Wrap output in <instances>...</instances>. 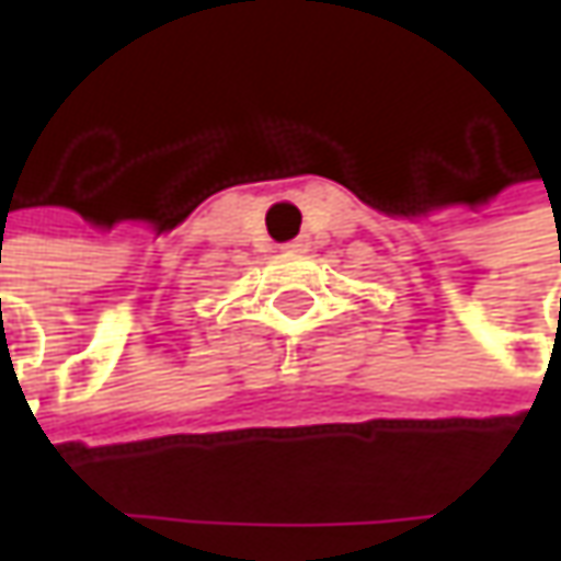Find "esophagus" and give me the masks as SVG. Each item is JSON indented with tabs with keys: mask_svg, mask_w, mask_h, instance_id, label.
Here are the masks:
<instances>
[{
	"mask_svg": "<svg viewBox=\"0 0 561 561\" xmlns=\"http://www.w3.org/2000/svg\"><path fill=\"white\" fill-rule=\"evenodd\" d=\"M309 249V243L299 237V240H290V243H284V252H306Z\"/></svg>",
	"mask_w": 561,
	"mask_h": 561,
	"instance_id": "obj_1",
	"label": "esophagus"
}]
</instances>
